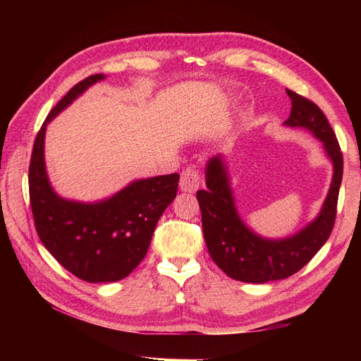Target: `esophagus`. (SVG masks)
Returning <instances> with one entry per match:
<instances>
[{"mask_svg":"<svg viewBox=\"0 0 361 361\" xmlns=\"http://www.w3.org/2000/svg\"><path fill=\"white\" fill-rule=\"evenodd\" d=\"M200 172H198V169H195L194 166H189L181 172L180 188L181 190H185V192H195V190L200 188Z\"/></svg>","mask_w":361,"mask_h":361,"instance_id":"esophagus-1","label":"esophagus"}]
</instances>
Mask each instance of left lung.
<instances>
[{"label": "left lung", "mask_w": 361, "mask_h": 361, "mask_svg": "<svg viewBox=\"0 0 361 361\" xmlns=\"http://www.w3.org/2000/svg\"><path fill=\"white\" fill-rule=\"evenodd\" d=\"M291 111L283 124L307 128L324 144L334 163L331 190L319 216L296 235L282 240H267L243 225L237 216L226 169L220 157L206 166V189L197 192L202 211L203 235L209 255L221 271L242 282L264 283L286 279L307 265L331 235L343 178V153L324 113L310 99L286 90Z\"/></svg>", "instance_id": "left-lung-1"}]
</instances>
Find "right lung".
I'll use <instances>...</instances> for the list:
<instances>
[{"label":"right lung","mask_w":361,"mask_h":361,"mask_svg":"<svg viewBox=\"0 0 361 361\" xmlns=\"http://www.w3.org/2000/svg\"><path fill=\"white\" fill-rule=\"evenodd\" d=\"M80 80L49 111L34 141L29 164V198L37 234L68 271L87 282L124 279L147 255L153 231L178 189V173L137 180L109 200L78 203L54 192L44 169L43 144L48 122L90 85Z\"/></svg>","instance_id":"obj_1"}]
</instances>
